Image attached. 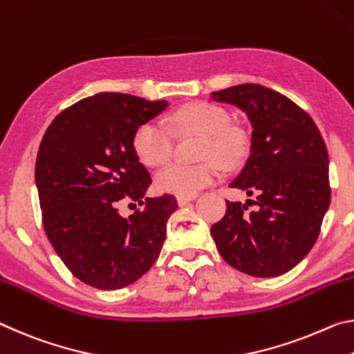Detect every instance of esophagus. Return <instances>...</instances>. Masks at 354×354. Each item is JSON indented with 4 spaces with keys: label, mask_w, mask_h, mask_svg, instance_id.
<instances>
[{
    "label": "esophagus",
    "mask_w": 354,
    "mask_h": 354,
    "mask_svg": "<svg viewBox=\"0 0 354 354\" xmlns=\"http://www.w3.org/2000/svg\"><path fill=\"white\" fill-rule=\"evenodd\" d=\"M194 199H196V196H191V198H182V196H178L177 202H178V205H180V207H185V205L189 204V202L194 201Z\"/></svg>",
    "instance_id": "obj_1"
}]
</instances>
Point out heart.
Returning <instances> with one entry per match:
<instances>
[{
    "mask_svg": "<svg viewBox=\"0 0 354 354\" xmlns=\"http://www.w3.org/2000/svg\"><path fill=\"white\" fill-rule=\"evenodd\" d=\"M172 124L183 133L204 138L201 147V165L171 163L156 172L155 185L163 193L182 198L196 196L221 177L223 165H232L243 153V136L230 127V114L224 108L208 102H193L172 114ZM133 150L139 161L147 166L166 163L174 152V138L158 122H146L133 135Z\"/></svg>",
    "mask_w": 354,
    "mask_h": 354,
    "instance_id": "heart-1",
    "label": "heart"
}]
</instances>
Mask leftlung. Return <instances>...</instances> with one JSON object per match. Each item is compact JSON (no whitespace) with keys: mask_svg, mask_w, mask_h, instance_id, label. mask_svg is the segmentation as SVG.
<instances>
[{"mask_svg":"<svg viewBox=\"0 0 354 354\" xmlns=\"http://www.w3.org/2000/svg\"><path fill=\"white\" fill-rule=\"evenodd\" d=\"M210 98L241 109L252 127L251 153L229 187L256 201H225L210 230L218 252L241 273L281 276L308 256L329 208L326 144L304 109L265 86H232ZM251 201L257 210L248 212Z\"/></svg>","mask_w":354,"mask_h":354,"instance_id":"1","label":"left lung"}]
</instances>
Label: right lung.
Instances as JSON below:
<instances>
[{
  "instance_id": "right-lung-1",
  "label": "right lung",
  "mask_w": 354,
  "mask_h": 354,
  "mask_svg": "<svg viewBox=\"0 0 354 354\" xmlns=\"http://www.w3.org/2000/svg\"><path fill=\"white\" fill-rule=\"evenodd\" d=\"M166 100L100 92L57 114L36 160L44 229L71 273L100 290L136 282L158 259L172 194L146 198L152 183L133 150V135L167 108ZM122 200L144 205L129 218Z\"/></svg>"
}]
</instances>
